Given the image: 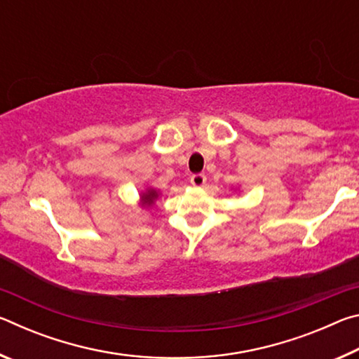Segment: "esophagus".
Here are the masks:
<instances>
[{
  "label": "esophagus",
  "mask_w": 359,
  "mask_h": 359,
  "mask_svg": "<svg viewBox=\"0 0 359 359\" xmlns=\"http://www.w3.org/2000/svg\"><path fill=\"white\" fill-rule=\"evenodd\" d=\"M205 180L208 179H205L204 174H193L190 177V182L193 187H203L205 184Z\"/></svg>",
  "instance_id": "obj_1"
}]
</instances>
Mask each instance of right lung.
<instances>
[{"label":"right lung","instance_id":"1","mask_svg":"<svg viewBox=\"0 0 359 359\" xmlns=\"http://www.w3.org/2000/svg\"><path fill=\"white\" fill-rule=\"evenodd\" d=\"M156 198H158V193H156L155 190H149V191H145V193L142 194L144 205H151V204H154V201H155Z\"/></svg>","mask_w":359,"mask_h":359}]
</instances>
